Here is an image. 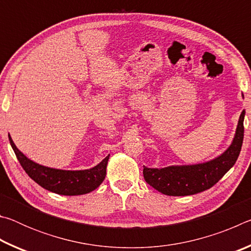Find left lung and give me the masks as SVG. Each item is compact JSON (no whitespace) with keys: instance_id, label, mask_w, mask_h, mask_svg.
<instances>
[{"instance_id":"8db88e82","label":"left lung","mask_w":251,"mask_h":251,"mask_svg":"<svg viewBox=\"0 0 251 251\" xmlns=\"http://www.w3.org/2000/svg\"><path fill=\"white\" fill-rule=\"evenodd\" d=\"M245 110L240 114L231 145L222 155L202 164L168 166L165 168L144 167L147 184L168 196H189L211 188L235 165L244 141Z\"/></svg>"}]
</instances>
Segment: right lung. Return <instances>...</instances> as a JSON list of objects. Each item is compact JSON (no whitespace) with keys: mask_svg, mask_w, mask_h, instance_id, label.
Segmentation results:
<instances>
[{"mask_svg":"<svg viewBox=\"0 0 251 251\" xmlns=\"http://www.w3.org/2000/svg\"><path fill=\"white\" fill-rule=\"evenodd\" d=\"M8 139L25 173L41 187L50 192L64 195V196H77V195L93 192L105 179L106 166H107L109 155L91 169L62 171V169L50 168L34 163L18 150L10 135H8Z\"/></svg>","mask_w":251,"mask_h":251,"instance_id":"right-lung-1","label":"right lung"}]
</instances>
